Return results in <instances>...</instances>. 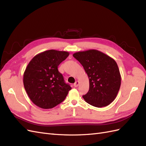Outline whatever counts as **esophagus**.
Segmentation results:
<instances>
[{"mask_svg":"<svg viewBox=\"0 0 146 146\" xmlns=\"http://www.w3.org/2000/svg\"><path fill=\"white\" fill-rule=\"evenodd\" d=\"M78 84H79V82L78 81H76L74 84V87H77L78 86Z\"/></svg>","mask_w":146,"mask_h":146,"instance_id":"obj_1","label":"esophagus"}]
</instances>
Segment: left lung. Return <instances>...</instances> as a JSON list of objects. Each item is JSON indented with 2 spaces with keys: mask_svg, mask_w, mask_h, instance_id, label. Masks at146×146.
<instances>
[{
  "mask_svg": "<svg viewBox=\"0 0 146 146\" xmlns=\"http://www.w3.org/2000/svg\"><path fill=\"white\" fill-rule=\"evenodd\" d=\"M73 56L81 63L89 77L90 89L83 96L84 100L98 108L110 105L116 98L121 83L116 61L94 49L76 52Z\"/></svg>",
  "mask_w": 146,
  "mask_h": 146,
  "instance_id": "left-lung-1",
  "label": "left lung"
}]
</instances>
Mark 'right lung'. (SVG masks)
<instances>
[{
	"label": "right lung",
	"instance_id": "obj_1",
	"mask_svg": "<svg viewBox=\"0 0 146 146\" xmlns=\"http://www.w3.org/2000/svg\"><path fill=\"white\" fill-rule=\"evenodd\" d=\"M68 52L48 50L30 61L24 74L25 90L30 100L44 109L55 107L65 99L71 90L58 66L69 56Z\"/></svg>",
	"mask_w": 146,
	"mask_h": 146
}]
</instances>
